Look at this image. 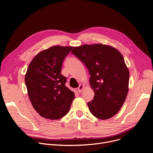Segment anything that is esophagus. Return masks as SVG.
I'll list each match as a JSON object with an SVG mask.
<instances>
[{
    "mask_svg": "<svg viewBox=\"0 0 153 153\" xmlns=\"http://www.w3.org/2000/svg\"><path fill=\"white\" fill-rule=\"evenodd\" d=\"M84 89V85L83 84H80L79 87L77 88V91L80 93V92H82L83 91Z\"/></svg>",
    "mask_w": 153,
    "mask_h": 153,
    "instance_id": "1",
    "label": "esophagus"
}]
</instances>
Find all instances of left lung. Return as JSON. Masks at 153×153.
Listing matches in <instances>:
<instances>
[{"instance_id":"left-lung-1","label":"left lung","mask_w":153,"mask_h":153,"mask_svg":"<svg viewBox=\"0 0 153 153\" xmlns=\"http://www.w3.org/2000/svg\"><path fill=\"white\" fill-rule=\"evenodd\" d=\"M87 67L95 95L87 103L91 114L100 120L115 115L126 98L129 70L115 48L103 44L83 45L71 51Z\"/></svg>"}]
</instances>
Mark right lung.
Returning <instances> with one entry per match:
<instances>
[{"label":"right lung","mask_w":153,"mask_h":153,"mask_svg":"<svg viewBox=\"0 0 153 153\" xmlns=\"http://www.w3.org/2000/svg\"><path fill=\"white\" fill-rule=\"evenodd\" d=\"M73 47L53 46L38 53L25 76L27 92L33 107L43 118L58 120L69 111L75 95L65 85L62 63Z\"/></svg>","instance_id":"obj_1"}]
</instances>
